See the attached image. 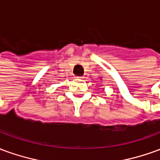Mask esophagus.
Returning <instances> with one entry per match:
<instances>
[{"instance_id":"obj_1","label":"esophagus","mask_w":160,"mask_h":160,"mask_svg":"<svg viewBox=\"0 0 160 160\" xmlns=\"http://www.w3.org/2000/svg\"><path fill=\"white\" fill-rule=\"evenodd\" d=\"M77 79H79V80H82V79H84V77L83 76H81V77H76Z\"/></svg>"}]
</instances>
